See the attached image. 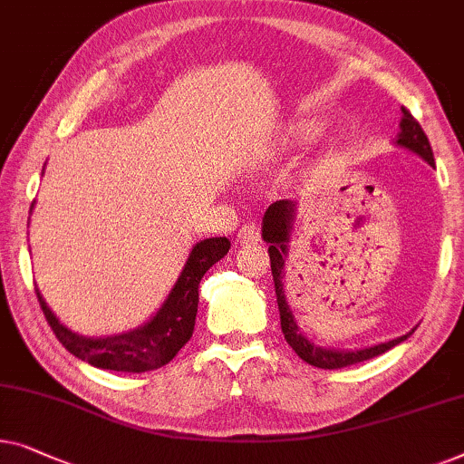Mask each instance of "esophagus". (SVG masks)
Wrapping results in <instances>:
<instances>
[{
    "label": "esophagus",
    "mask_w": 464,
    "mask_h": 464,
    "mask_svg": "<svg viewBox=\"0 0 464 464\" xmlns=\"http://www.w3.org/2000/svg\"><path fill=\"white\" fill-rule=\"evenodd\" d=\"M259 240V227L255 224H245L238 230V243L240 245H253Z\"/></svg>",
    "instance_id": "esophagus-1"
}]
</instances>
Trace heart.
Masks as SVG:
<instances>
[{"mask_svg":"<svg viewBox=\"0 0 464 464\" xmlns=\"http://www.w3.org/2000/svg\"><path fill=\"white\" fill-rule=\"evenodd\" d=\"M299 133H301V136H310V133H312V130H310V127H299Z\"/></svg>","mask_w":464,"mask_h":464,"instance_id":"b5f03b06","label":"heart"}]
</instances>
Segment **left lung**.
Returning a JSON list of instances; mask_svg holds the SVG:
<instances>
[{"instance_id": "obj_1", "label": "left lung", "mask_w": 464, "mask_h": 464, "mask_svg": "<svg viewBox=\"0 0 464 464\" xmlns=\"http://www.w3.org/2000/svg\"><path fill=\"white\" fill-rule=\"evenodd\" d=\"M401 112L404 117L400 121V133L395 144L401 146V149L411 150L414 154H419L422 160H427L429 165H435L433 160V150L431 144H429V138L422 131V127L419 125L411 112H408L404 106H401ZM295 207L293 200H276L267 207L266 216H264V224H261V237L270 248V264H272V276H274V288H276V301H278V312H280V326L282 333H285L286 343L295 349V353L299 355L301 360L307 362L315 368H324V371H334V368H343V366H352L358 364V362L371 360L374 355L385 353L387 349L395 347L401 341H406L411 334L414 333V328L411 333L401 334L398 339L385 341V343L372 345V347H364V349H331V347H320L312 343L310 339L301 333V328L295 320V314L291 310L286 301V293H285V285H282V278H285V259L288 255V240H291V230H293V219H295Z\"/></svg>"}]
</instances>
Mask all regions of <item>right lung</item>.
<instances>
[{
	"label": "right lung",
	"instance_id": "right-lung-1",
	"mask_svg": "<svg viewBox=\"0 0 464 464\" xmlns=\"http://www.w3.org/2000/svg\"><path fill=\"white\" fill-rule=\"evenodd\" d=\"M227 248H230V240L226 237L205 238L194 245L182 274L159 312L146 324L130 333L115 334V337L93 339L72 333L71 328L60 324L39 288H35L37 299L56 339L75 358L104 371L149 372L171 362L179 349L190 341L194 320H197L200 278L216 261L224 257Z\"/></svg>",
	"mask_w": 464,
	"mask_h": 464
}]
</instances>
